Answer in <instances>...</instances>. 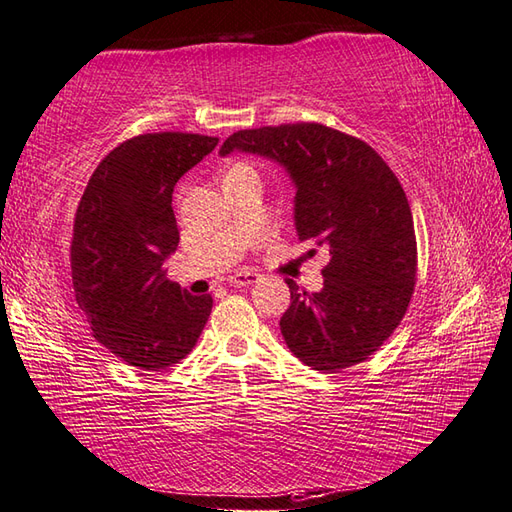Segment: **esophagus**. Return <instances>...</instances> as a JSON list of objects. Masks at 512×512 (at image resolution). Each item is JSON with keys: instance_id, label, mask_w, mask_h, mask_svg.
Segmentation results:
<instances>
[{"instance_id": "esophagus-1", "label": "esophagus", "mask_w": 512, "mask_h": 512, "mask_svg": "<svg viewBox=\"0 0 512 512\" xmlns=\"http://www.w3.org/2000/svg\"><path fill=\"white\" fill-rule=\"evenodd\" d=\"M257 279H259L257 273H250V270H239V273L230 275L228 282L233 286H250V284H255Z\"/></svg>"}]
</instances>
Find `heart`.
Instances as JSON below:
<instances>
[{
	"mask_svg": "<svg viewBox=\"0 0 512 512\" xmlns=\"http://www.w3.org/2000/svg\"><path fill=\"white\" fill-rule=\"evenodd\" d=\"M242 168H250V166H248V164H237V166H233V168H230V170H228V173H233V170H242Z\"/></svg>",
	"mask_w": 512,
	"mask_h": 512,
	"instance_id": "1",
	"label": "heart"
}]
</instances>
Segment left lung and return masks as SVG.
<instances>
[{"label": "left lung", "instance_id": "1", "mask_svg": "<svg viewBox=\"0 0 512 512\" xmlns=\"http://www.w3.org/2000/svg\"><path fill=\"white\" fill-rule=\"evenodd\" d=\"M235 150L284 168L299 242L328 253L319 293L286 282L290 306L279 326L290 353L324 373L364 362L402 322L415 288V226L402 184L366 142L322 124L239 130L219 155Z\"/></svg>", "mask_w": 512, "mask_h": 512}]
</instances>
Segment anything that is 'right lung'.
<instances>
[{
	"instance_id": "add662e5",
	"label": "right lung",
	"mask_w": 512,
	"mask_h": 512,
	"mask_svg": "<svg viewBox=\"0 0 512 512\" xmlns=\"http://www.w3.org/2000/svg\"><path fill=\"white\" fill-rule=\"evenodd\" d=\"M217 137L148 133L99 162L75 215L73 286L93 337L126 364L164 370L184 359L208 322L213 297L166 275L179 244L173 190Z\"/></svg>"
}]
</instances>
